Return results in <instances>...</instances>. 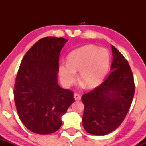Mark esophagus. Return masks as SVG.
I'll return each mask as SVG.
<instances>
[{
  "instance_id": "1",
  "label": "esophagus",
  "mask_w": 146,
  "mask_h": 146,
  "mask_svg": "<svg viewBox=\"0 0 146 146\" xmlns=\"http://www.w3.org/2000/svg\"><path fill=\"white\" fill-rule=\"evenodd\" d=\"M74 98H75V100H80V99H81V96H80V95H79V94H78V93H74Z\"/></svg>"
}]
</instances>
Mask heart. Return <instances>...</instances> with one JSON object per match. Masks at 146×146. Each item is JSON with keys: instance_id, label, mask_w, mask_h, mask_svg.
<instances>
[{"instance_id": "heart-1", "label": "heart", "mask_w": 146, "mask_h": 146, "mask_svg": "<svg viewBox=\"0 0 146 146\" xmlns=\"http://www.w3.org/2000/svg\"><path fill=\"white\" fill-rule=\"evenodd\" d=\"M110 64V53L106 48L84 46L68 54L67 63L59 65L60 79L64 85L69 86L76 80V71H79V78L85 86L95 88L102 82Z\"/></svg>"}]
</instances>
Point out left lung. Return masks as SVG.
<instances>
[{
  "label": "left lung",
  "mask_w": 146,
  "mask_h": 146,
  "mask_svg": "<svg viewBox=\"0 0 146 146\" xmlns=\"http://www.w3.org/2000/svg\"><path fill=\"white\" fill-rule=\"evenodd\" d=\"M111 73L104 82L84 94L82 123L88 133L104 136L117 129L124 120L133 101L135 84L127 60L111 46Z\"/></svg>",
  "instance_id": "left-lung-1"
}]
</instances>
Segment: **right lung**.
Returning a JSON list of instances; mask_svg holds the SVG:
<instances>
[{"label":"right lung","instance_id":"obj_1","mask_svg":"<svg viewBox=\"0 0 146 146\" xmlns=\"http://www.w3.org/2000/svg\"><path fill=\"white\" fill-rule=\"evenodd\" d=\"M67 39H39L25 54L14 85V100L23 124L38 134H50L62 124L61 116L75 101L73 92L58 84V60Z\"/></svg>","mask_w":146,"mask_h":146}]
</instances>
